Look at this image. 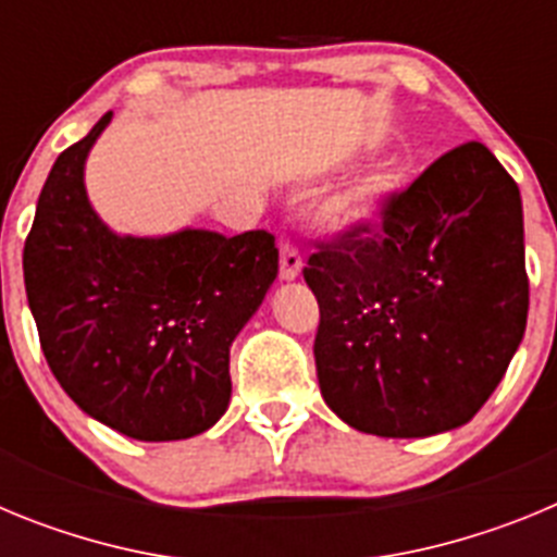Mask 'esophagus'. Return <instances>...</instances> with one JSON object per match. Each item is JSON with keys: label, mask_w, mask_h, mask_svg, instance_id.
Returning a JSON list of instances; mask_svg holds the SVG:
<instances>
[{"label": "esophagus", "mask_w": 557, "mask_h": 557, "mask_svg": "<svg viewBox=\"0 0 557 557\" xmlns=\"http://www.w3.org/2000/svg\"><path fill=\"white\" fill-rule=\"evenodd\" d=\"M301 250L295 248L289 239H284L282 243V278H295V275L301 273Z\"/></svg>", "instance_id": "obj_1"}]
</instances>
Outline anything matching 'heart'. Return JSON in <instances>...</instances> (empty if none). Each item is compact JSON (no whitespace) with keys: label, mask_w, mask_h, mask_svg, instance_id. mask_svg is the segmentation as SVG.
I'll return each mask as SVG.
<instances>
[{"label":"heart","mask_w":557,"mask_h":557,"mask_svg":"<svg viewBox=\"0 0 557 557\" xmlns=\"http://www.w3.org/2000/svg\"><path fill=\"white\" fill-rule=\"evenodd\" d=\"M401 181V170L393 161L379 164L376 170L368 172L366 178L354 184L351 189L339 191L323 206V220L337 228H359V225L371 223L376 209L385 203V198Z\"/></svg>","instance_id":"1"}]
</instances>
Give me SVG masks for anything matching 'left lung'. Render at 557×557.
Masks as SVG:
<instances>
[{"instance_id":"obj_1","label":"left lung","mask_w":557,"mask_h":557,"mask_svg":"<svg viewBox=\"0 0 557 557\" xmlns=\"http://www.w3.org/2000/svg\"><path fill=\"white\" fill-rule=\"evenodd\" d=\"M309 256L314 366L326 405L379 437H426L476 416L524 337L530 282L519 186L466 141Z\"/></svg>"}]
</instances>
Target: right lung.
I'll return each mask as SVG.
<instances>
[{
	"instance_id": "add662e5",
	"label": "right lung",
	"mask_w": 557,
	"mask_h": 557,
	"mask_svg": "<svg viewBox=\"0 0 557 557\" xmlns=\"http://www.w3.org/2000/svg\"><path fill=\"white\" fill-rule=\"evenodd\" d=\"M108 122L49 172L24 243V287L44 357L83 412L136 441H181L228 407V348L273 284L278 248L264 228L113 234L83 186Z\"/></svg>"
}]
</instances>
